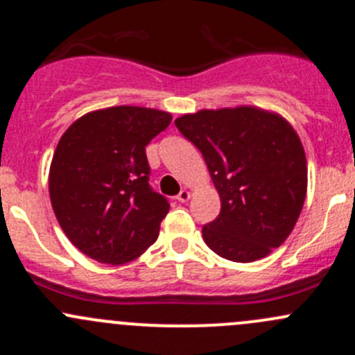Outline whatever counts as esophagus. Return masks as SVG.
Instances as JSON below:
<instances>
[{
	"label": "esophagus",
	"mask_w": 355,
	"mask_h": 355,
	"mask_svg": "<svg viewBox=\"0 0 355 355\" xmlns=\"http://www.w3.org/2000/svg\"><path fill=\"white\" fill-rule=\"evenodd\" d=\"M175 200H178V202H188V200H190V191L181 190L180 193H178V197H175Z\"/></svg>",
	"instance_id": "1"
}]
</instances>
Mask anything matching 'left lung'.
<instances>
[{
    "instance_id": "8db88e82",
    "label": "left lung",
    "mask_w": 355,
    "mask_h": 355,
    "mask_svg": "<svg viewBox=\"0 0 355 355\" xmlns=\"http://www.w3.org/2000/svg\"><path fill=\"white\" fill-rule=\"evenodd\" d=\"M200 150L221 198L202 228L221 258L251 263L295 228L306 195V157L289 121L254 106L202 110L174 121Z\"/></svg>"
}]
</instances>
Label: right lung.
Masks as SVG:
<instances>
[{
	"instance_id": "right-lung-1",
	"label": "right lung",
	"mask_w": 355,
	"mask_h": 355,
	"mask_svg": "<svg viewBox=\"0 0 355 355\" xmlns=\"http://www.w3.org/2000/svg\"><path fill=\"white\" fill-rule=\"evenodd\" d=\"M171 120L165 111L114 106L83 114L60 137L50 200L64 234L89 258L121 265L157 241L168 202L148 183L146 146Z\"/></svg>"
}]
</instances>
